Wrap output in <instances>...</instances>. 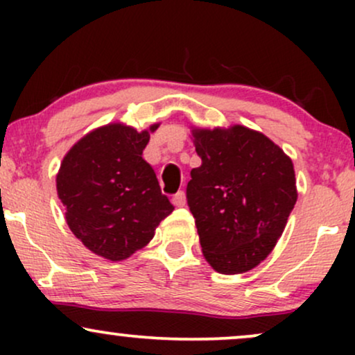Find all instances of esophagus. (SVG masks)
Instances as JSON below:
<instances>
[{"label": "esophagus", "mask_w": 355, "mask_h": 355, "mask_svg": "<svg viewBox=\"0 0 355 355\" xmlns=\"http://www.w3.org/2000/svg\"><path fill=\"white\" fill-rule=\"evenodd\" d=\"M172 202H173L175 207H183L187 203L185 193H183V191H178V193H175L172 197Z\"/></svg>", "instance_id": "1"}]
</instances>
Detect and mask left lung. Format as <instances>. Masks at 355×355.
I'll return each mask as SVG.
<instances>
[{"label": "left lung", "instance_id": "left-lung-1", "mask_svg": "<svg viewBox=\"0 0 355 355\" xmlns=\"http://www.w3.org/2000/svg\"><path fill=\"white\" fill-rule=\"evenodd\" d=\"M202 165L190 172L187 200L203 257L220 274H243L274 250L297 202L291 157L243 125L193 128Z\"/></svg>", "mask_w": 355, "mask_h": 355}]
</instances>
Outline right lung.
<instances>
[{
  "instance_id": "obj_1",
  "label": "right lung",
  "mask_w": 355,
  "mask_h": 355,
  "mask_svg": "<svg viewBox=\"0 0 355 355\" xmlns=\"http://www.w3.org/2000/svg\"><path fill=\"white\" fill-rule=\"evenodd\" d=\"M108 123L95 128L63 157L56 191L76 239L93 254L120 262L144 248L173 205L144 160L150 133Z\"/></svg>"
}]
</instances>
